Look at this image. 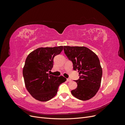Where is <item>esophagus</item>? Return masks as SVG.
<instances>
[{
	"mask_svg": "<svg viewBox=\"0 0 125 125\" xmlns=\"http://www.w3.org/2000/svg\"><path fill=\"white\" fill-rule=\"evenodd\" d=\"M67 81H68V82H70V81H71V79H67Z\"/></svg>",
	"mask_w": 125,
	"mask_h": 125,
	"instance_id": "obj_1",
	"label": "esophagus"
}]
</instances>
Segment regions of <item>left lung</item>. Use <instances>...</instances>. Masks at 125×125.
I'll return each mask as SVG.
<instances>
[{"mask_svg":"<svg viewBox=\"0 0 125 125\" xmlns=\"http://www.w3.org/2000/svg\"><path fill=\"white\" fill-rule=\"evenodd\" d=\"M68 58L72 62L73 69L79 73L77 88L71 94L82 101L90 100L95 95L101 85L102 69L100 60L93 52L86 47L63 46Z\"/></svg>","mask_w":125,"mask_h":125,"instance_id":"left-lung-1","label":"left lung"}]
</instances>
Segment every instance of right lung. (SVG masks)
<instances>
[{
	"label": "right lung",
	"mask_w": 125,
	"mask_h": 125,
	"mask_svg": "<svg viewBox=\"0 0 125 125\" xmlns=\"http://www.w3.org/2000/svg\"><path fill=\"white\" fill-rule=\"evenodd\" d=\"M63 46L40 47L27 57L23 69L26 88L36 100L45 102L54 97L60 84L66 81L62 76L50 75L53 67L54 58L59 54Z\"/></svg>",
	"instance_id": "1"
}]
</instances>
